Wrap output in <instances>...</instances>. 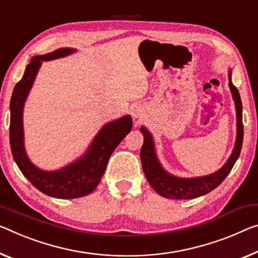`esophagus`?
<instances>
[{"label":"esophagus","mask_w":258,"mask_h":258,"mask_svg":"<svg viewBox=\"0 0 258 258\" xmlns=\"http://www.w3.org/2000/svg\"><path fill=\"white\" fill-rule=\"evenodd\" d=\"M142 116H144V112H142L141 109L136 108L133 110V117L134 118H137V119H140V118H142Z\"/></svg>","instance_id":"obj_1"}]
</instances>
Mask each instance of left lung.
Returning a JSON list of instances; mask_svg holds the SVG:
<instances>
[{
  "label": "left lung",
  "instance_id": "8db88e82",
  "mask_svg": "<svg viewBox=\"0 0 258 258\" xmlns=\"http://www.w3.org/2000/svg\"><path fill=\"white\" fill-rule=\"evenodd\" d=\"M228 87L235 104L236 111V138L233 147L232 154L225 164L214 173L201 175V177L182 178L177 177L167 172L159 162L155 148L154 138L148 128L141 126L140 132L144 136V145L140 151L141 164L144 169L147 180L155 191L166 199L173 200H188L206 195L214 190L223 182L227 174L231 172L233 165L240 156L241 147L243 140V124H242V103H241L240 94L234 85L232 84V71L228 70Z\"/></svg>",
  "mask_w": 258,
  "mask_h": 258
}]
</instances>
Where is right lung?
<instances>
[{
    "label": "right lung",
    "instance_id": "right-lung-1",
    "mask_svg": "<svg viewBox=\"0 0 258 258\" xmlns=\"http://www.w3.org/2000/svg\"><path fill=\"white\" fill-rule=\"evenodd\" d=\"M75 48H59L46 55L31 58L25 73L15 86L10 101V147L16 164L36 189L55 199H77L91 194L103 177L112 151L130 133L133 121L130 114L102 126L87 150L75 161L58 170H42L27 156L24 138V105L33 87L42 62L75 54Z\"/></svg>",
    "mask_w": 258,
    "mask_h": 258
}]
</instances>
